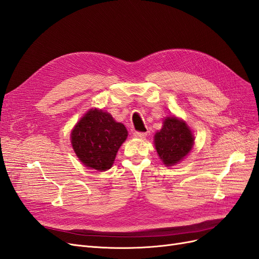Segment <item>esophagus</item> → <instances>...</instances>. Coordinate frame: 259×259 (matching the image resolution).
<instances>
[{
    "mask_svg": "<svg viewBox=\"0 0 259 259\" xmlns=\"http://www.w3.org/2000/svg\"><path fill=\"white\" fill-rule=\"evenodd\" d=\"M133 135H134V137H136V138H145L147 134L144 132H134L133 133Z\"/></svg>",
    "mask_w": 259,
    "mask_h": 259,
    "instance_id": "34e87169",
    "label": "esophagus"
}]
</instances>
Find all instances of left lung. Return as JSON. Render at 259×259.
<instances>
[{
  "label": "left lung",
  "mask_w": 259,
  "mask_h": 259,
  "mask_svg": "<svg viewBox=\"0 0 259 259\" xmlns=\"http://www.w3.org/2000/svg\"><path fill=\"white\" fill-rule=\"evenodd\" d=\"M163 124L162 130L154 136V145L163 163L170 166L189 153L194 139L187 124L175 116L167 117Z\"/></svg>",
  "instance_id": "8db88e82"
}]
</instances>
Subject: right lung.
Wrapping results in <instances>:
<instances>
[{"instance_id": "1", "label": "right lung", "mask_w": 259, "mask_h": 259, "mask_svg": "<svg viewBox=\"0 0 259 259\" xmlns=\"http://www.w3.org/2000/svg\"><path fill=\"white\" fill-rule=\"evenodd\" d=\"M127 131L122 123L103 110L92 109L71 133V144L77 158L88 167L107 170L112 166L115 155Z\"/></svg>"}]
</instances>
